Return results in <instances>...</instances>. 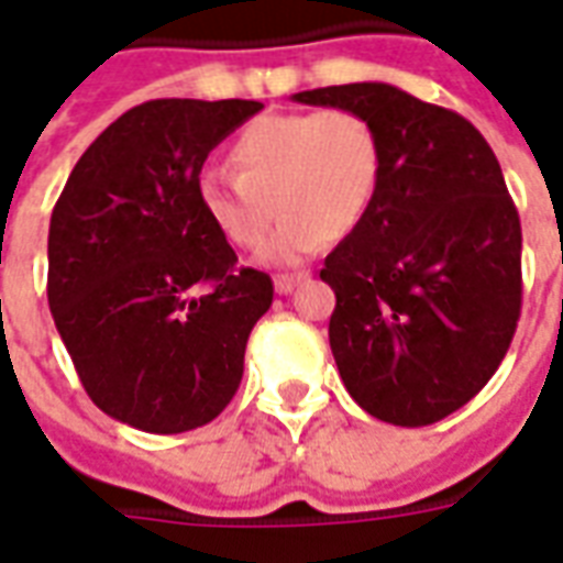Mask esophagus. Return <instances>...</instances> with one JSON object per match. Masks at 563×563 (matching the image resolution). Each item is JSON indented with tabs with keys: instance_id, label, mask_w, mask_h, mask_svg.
Instances as JSON below:
<instances>
[{
	"instance_id": "1",
	"label": "esophagus",
	"mask_w": 563,
	"mask_h": 563,
	"mask_svg": "<svg viewBox=\"0 0 563 563\" xmlns=\"http://www.w3.org/2000/svg\"><path fill=\"white\" fill-rule=\"evenodd\" d=\"M301 280H307V274H277L274 277V289L280 295H289Z\"/></svg>"
}]
</instances>
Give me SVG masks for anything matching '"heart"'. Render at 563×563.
<instances>
[{
  "mask_svg": "<svg viewBox=\"0 0 563 563\" xmlns=\"http://www.w3.org/2000/svg\"><path fill=\"white\" fill-rule=\"evenodd\" d=\"M229 162L234 174L210 168L198 184L213 229L238 250H256L277 213L280 229L262 256L295 265L322 238L341 241L362 225L379 189L383 141L346 108L265 114L238 132Z\"/></svg>",
  "mask_w": 563,
  "mask_h": 563,
  "instance_id": "obj_1",
  "label": "heart"
}]
</instances>
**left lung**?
<instances>
[{
	"label": "left lung",
	"instance_id": "8db88e82",
	"mask_svg": "<svg viewBox=\"0 0 563 563\" xmlns=\"http://www.w3.org/2000/svg\"><path fill=\"white\" fill-rule=\"evenodd\" d=\"M367 117L383 174L367 217L325 256L329 343L346 391L383 422L455 413L504 362L521 313V225L471 120L389 84L295 92Z\"/></svg>",
	"mask_w": 563,
	"mask_h": 563
}]
</instances>
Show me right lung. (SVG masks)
I'll use <instances>...</instances> for the list:
<instances>
[{"mask_svg":"<svg viewBox=\"0 0 563 563\" xmlns=\"http://www.w3.org/2000/svg\"><path fill=\"white\" fill-rule=\"evenodd\" d=\"M262 111L246 99H153L80 156L47 234V305L92 404L150 434L229 407L246 338L274 301L198 198L208 153Z\"/></svg>","mask_w":563,"mask_h":563,"instance_id":"1","label":"right lung"}]
</instances>
